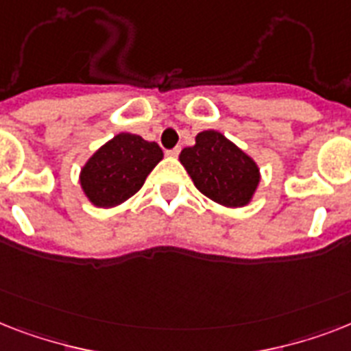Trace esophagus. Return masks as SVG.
Segmentation results:
<instances>
[{
  "label": "esophagus",
  "mask_w": 351,
  "mask_h": 351,
  "mask_svg": "<svg viewBox=\"0 0 351 351\" xmlns=\"http://www.w3.org/2000/svg\"><path fill=\"white\" fill-rule=\"evenodd\" d=\"M178 153H180V147H175V149H169V151H165V154H167V156H178Z\"/></svg>",
  "instance_id": "esophagus-1"
}]
</instances>
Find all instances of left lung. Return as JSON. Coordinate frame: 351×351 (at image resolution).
Instances as JSON below:
<instances>
[{
    "label": "left lung",
    "mask_w": 351,
    "mask_h": 351,
    "mask_svg": "<svg viewBox=\"0 0 351 351\" xmlns=\"http://www.w3.org/2000/svg\"><path fill=\"white\" fill-rule=\"evenodd\" d=\"M180 162L198 191L226 208L247 206L261 182L255 160L219 131L198 132Z\"/></svg>",
    "instance_id": "obj_1"
}]
</instances>
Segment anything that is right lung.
Returning <instances> with one entry per match:
<instances>
[{
	"mask_svg": "<svg viewBox=\"0 0 351 351\" xmlns=\"http://www.w3.org/2000/svg\"><path fill=\"white\" fill-rule=\"evenodd\" d=\"M162 158L164 153L156 142L120 132L87 160L80 173V184L96 208H114L143 186Z\"/></svg>",
	"mask_w": 351,
	"mask_h": 351,
	"instance_id": "add662e5",
	"label": "right lung"
}]
</instances>
